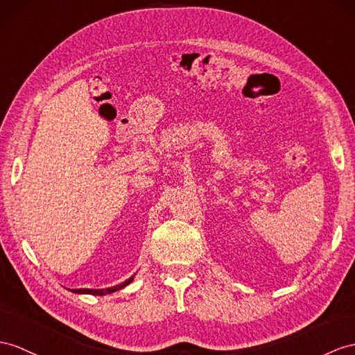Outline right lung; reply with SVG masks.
<instances>
[{
	"label": "right lung",
	"mask_w": 355,
	"mask_h": 355,
	"mask_svg": "<svg viewBox=\"0 0 355 355\" xmlns=\"http://www.w3.org/2000/svg\"><path fill=\"white\" fill-rule=\"evenodd\" d=\"M134 275H132V277H129L128 280H125L123 283L116 284V286H111V288H105V289H72V292L73 293H90V295H99V297H102V295H107V293H112V292L126 288L129 283H132Z\"/></svg>",
	"instance_id": "add662e5"
}]
</instances>
